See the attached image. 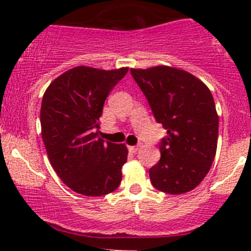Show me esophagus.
<instances>
[{"instance_id": "1", "label": "esophagus", "mask_w": 251, "mask_h": 251, "mask_svg": "<svg viewBox=\"0 0 251 251\" xmlns=\"http://www.w3.org/2000/svg\"><path fill=\"white\" fill-rule=\"evenodd\" d=\"M138 149H140V146H131V147H128V151H130L131 153H136V151H137Z\"/></svg>"}]
</instances>
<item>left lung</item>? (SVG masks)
I'll return each mask as SVG.
<instances>
[{
  "label": "left lung",
  "mask_w": 251,
  "mask_h": 251,
  "mask_svg": "<svg viewBox=\"0 0 251 251\" xmlns=\"http://www.w3.org/2000/svg\"><path fill=\"white\" fill-rule=\"evenodd\" d=\"M153 115L168 131L161 138V158L149 169L158 191L182 194L196 188L215 159L219 116L204 82L171 67L131 69Z\"/></svg>",
  "instance_id": "obj_1"
}]
</instances>
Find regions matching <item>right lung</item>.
<instances>
[{"mask_svg":"<svg viewBox=\"0 0 251 251\" xmlns=\"http://www.w3.org/2000/svg\"><path fill=\"white\" fill-rule=\"evenodd\" d=\"M127 72L73 68L55 78L42 98L41 133L50 163L78 194L105 196L123 178L127 148L98 138L97 128L108 95Z\"/></svg>","mask_w":251,"mask_h":251,"instance_id":"obj_1","label":"right lung"}]
</instances>
